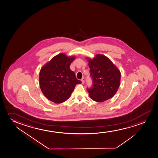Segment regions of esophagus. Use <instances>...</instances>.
<instances>
[{"label":"esophagus","mask_w":158,"mask_h":158,"mask_svg":"<svg viewBox=\"0 0 158 158\" xmlns=\"http://www.w3.org/2000/svg\"><path fill=\"white\" fill-rule=\"evenodd\" d=\"M81 82H82V84H84V81H85L84 78H82V79H81Z\"/></svg>","instance_id":"34e87169"}]
</instances>
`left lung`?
<instances>
[{"label":"left lung","instance_id":"8db88e82","mask_svg":"<svg viewBox=\"0 0 158 158\" xmlns=\"http://www.w3.org/2000/svg\"><path fill=\"white\" fill-rule=\"evenodd\" d=\"M93 81V87L87 89L90 98L102 102L113 98L121 82V72L107 56L96 54L92 59L86 57Z\"/></svg>","mask_w":158,"mask_h":158}]
</instances>
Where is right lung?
<instances>
[{"label": "right lung", "mask_w": 158, "mask_h": 158, "mask_svg": "<svg viewBox=\"0 0 158 158\" xmlns=\"http://www.w3.org/2000/svg\"><path fill=\"white\" fill-rule=\"evenodd\" d=\"M75 58L74 56L59 53L41 68L40 87L49 100L55 103L65 102L72 94L76 85L81 83L70 70V65Z\"/></svg>", "instance_id": "add662e5"}]
</instances>
